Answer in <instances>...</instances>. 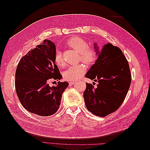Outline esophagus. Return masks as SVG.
<instances>
[{
    "instance_id": "esophagus-1",
    "label": "esophagus",
    "mask_w": 150,
    "mask_h": 150,
    "mask_svg": "<svg viewBox=\"0 0 150 150\" xmlns=\"http://www.w3.org/2000/svg\"><path fill=\"white\" fill-rule=\"evenodd\" d=\"M74 83V81H70V82H69V85L72 86Z\"/></svg>"
}]
</instances>
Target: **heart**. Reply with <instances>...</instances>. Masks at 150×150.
Returning <instances> with one entry per match:
<instances>
[{
  "label": "heart",
  "mask_w": 150,
  "mask_h": 150,
  "mask_svg": "<svg viewBox=\"0 0 150 150\" xmlns=\"http://www.w3.org/2000/svg\"><path fill=\"white\" fill-rule=\"evenodd\" d=\"M67 46L80 54L81 61L87 64H91L97 58V54L92 47H89L85 40L79 37H74L67 41ZM54 62L57 66L63 65V58L61 51H57L54 55ZM86 72L83 65L70 66L64 72L63 76L67 80L75 81L79 79Z\"/></svg>",
  "instance_id": "b5f03b06"
}]
</instances>
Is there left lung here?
<instances>
[{"label": "left lung", "instance_id": "left-lung-1", "mask_svg": "<svg viewBox=\"0 0 150 150\" xmlns=\"http://www.w3.org/2000/svg\"><path fill=\"white\" fill-rule=\"evenodd\" d=\"M94 48L98 59L85 76L98 84L94 88L86 83L83 96L88 111L104 117L117 110L125 100L131 84V72L119 47L110 43L99 47L94 42Z\"/></svg>", "mask_w": 150, "mask_h": 150}]
</instances>
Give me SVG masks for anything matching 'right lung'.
Instances as JSON below:
<instances>
[{
  "mask_svg": "<svg viewBox=\"0 0 150 150\" xmlns=\"http://www.w3.org/2000/svg\"><path fill=\"white\" fill-rule=\"evenodd\" d=\"M56 52L54 42L44 40L21 58L16 69L15 86L19 101L25 110L39 116L55 114L69 86L66 81L52 87L48 84L50 80L62 79L54 62Z\"/></svg>",
  "mask_w": 150,
  "mask_h": 150,
  "instance_id": "obj_1",
  "label": "right lung"
}]
</instances>
